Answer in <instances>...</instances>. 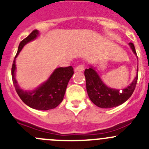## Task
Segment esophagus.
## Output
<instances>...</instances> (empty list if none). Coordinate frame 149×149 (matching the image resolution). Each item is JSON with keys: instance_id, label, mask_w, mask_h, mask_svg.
<instances>
[{"instance_id": "1", "label": "esophagus", "mask_w": 149, "mask_h": 149, "mask_svg": "<svg viewBox=\"0 0 149 149\" xmlns=\"http://www.w3.org/2000/svg\"><path fill=\"white\" fill-rule=\"evenodd\" d=\"M84 70V66L83 65H79L77 66V67L76 68V71L81 72V71H83Z\"/></svg>"}]
</instances>
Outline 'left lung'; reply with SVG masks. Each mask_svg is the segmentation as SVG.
<instances>
[{"label":"left lung","mask_w":149,"mask_h":149,"mask_svg":"<svg viewBox=\"0 0 149 149\" xmlns=\"http://www.w3.org/2000/svg\"><path fill=\"white\" fill-rule=\"evenodd\" d=\"M133 53L137 56L134 45L129 43ZM137 68L136 76L132 83L123 90L108 87L102 80L101 77L94 67L90 66L88 69H86L84 75L86 78V91L91 101L97 107L101 108H111L119 106L127 101L134 91L138 80Z\"/></svg>","instance_id":"1"}]
</instances>
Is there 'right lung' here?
<instances>
[{
	"mask_svg": "<svg viewBox=\"0 0 149 149\" xmlns=\"http://www.w3.org/2000/svg\"><path fill=\"white\" fill-rule=\"evenodd\" d=\"M39 35L38 30H34L19 44L12 65V80L18 95L27 106L38 110H48L54 109L62 102L68 84L73 75V69L72 66L58 68L55 69L46 81L36 88L31 91L22 89L16 79V58L25 45L36 40Z\"/></svg>",
	"mask_w": 149,
	"mask_h": 149,
	"instance_id": "1",
	"label": "right lung"
}]
</instances>
